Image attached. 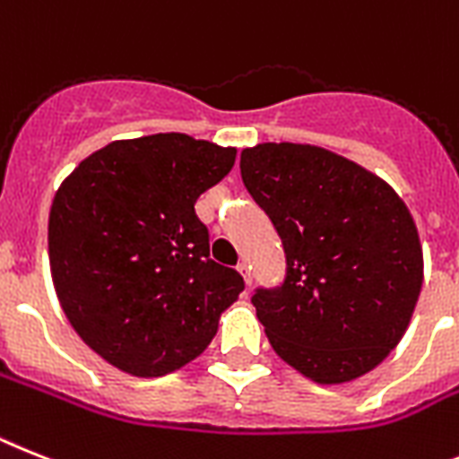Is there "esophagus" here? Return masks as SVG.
Masks as SVG:
<instances>
[{"label": "esophagus", "mask_w": 459, "mask_h": 459, "mask_svg": "<svg viewBox=\"0 0 459 459\" xmlns=\"http://www.w3.org/2000/svg\"><path fill=\"white\" fill-rule=\"evenodd\" d=\"M238 273H240L242 275V280H245V284H252V273H249V265H247V261H240V264H238Z\"/></svg>", "instance_id": "esophagus-1"}]
</instances>
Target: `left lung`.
I'll list each match as a JSON object with an SVG mask.
<instances>
[{
    "instance_id": "1",
    "label": "left lung",
    "mask_w": 459,
    "mask_h": 459,
    "mask_svg": "<svg viewBox=\"0 0 459 459\" xmlns=\"http://www.w3.org/2000/svg\"><path fill=\"white\" fill-rule=\"evenodd\" d=\"M242 182L282 238L287 277L252 303L280 359L319 385L373 371L406 333L422 245L406 203L378 175L313 144L240 153Z\"/></svg>"
}]
</instances>
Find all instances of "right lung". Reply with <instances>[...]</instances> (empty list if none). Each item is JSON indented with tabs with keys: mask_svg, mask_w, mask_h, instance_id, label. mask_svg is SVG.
Segmentation results:
<instances>
[{
	"mask_svg": "<svg viewBox=\"0 0 459 459\" xmlns=\"http://www.w3.org/2000/svg\"><path fill=\"white\" fill-rule=\"evenodd\" d=\"M233 163V146L146 134L98 149L56 191L48 261L57 301L111 367L160 378L217 336L245 282L210 259L195 200Z\"/></svg>",
	"mask_w": 459,
	"mask_h": 459,
	"instance_id": "add662e5",
	"label": "right lung"
}]
</instances>
